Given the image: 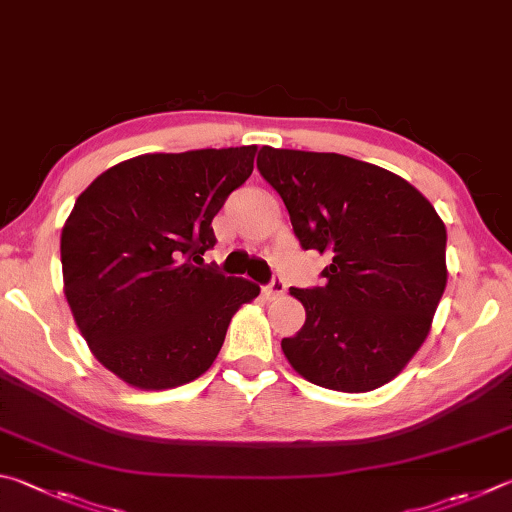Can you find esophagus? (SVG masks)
Listing matches in <instances>:
<instances>
[{
    "mask_svg": "<svg viewBox=\"0 0 512 512\" xmlns=\"http://www.w3.org/2000/svg\"><path fill=\"white\" fill-rule=\"evenodd\" d=\"M283 294H285V281L283 279H274L270 285H267V288H263V297L267 301L279 299V297H283Z\"/></svg>",
    "mask_w": 512,
    "mask_h": 512,
    "instance_id": "esophagus-1",
    "label": "esophagus"
}]
</instances>
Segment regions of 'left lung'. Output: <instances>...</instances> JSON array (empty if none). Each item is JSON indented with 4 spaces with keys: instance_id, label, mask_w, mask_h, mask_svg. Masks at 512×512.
Returning a JSON list of instances; mask_svg holds the SVG:
<instances>
[{
    "instance_id": "left-lung-1",
    "label": "left lung",
    "mask_w": 512,
    "mask_h": 512,
    "mask_svg": "<svg viewBox=\"0 0 512 512\" xmlns=\"http://www.w3.org/2000/svg\"><path fill=\"white\" fill-rule=\"evenodd\" d=\"M303 249L328 254L324 288H290L306 324L281 342L303 380L366 393L391 382L432 330L447 285V231L432 202L387 168L335 152H258Z\"/></svg>"
}]
</instances>
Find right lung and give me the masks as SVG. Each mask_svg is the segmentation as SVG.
Here are the masks:
<instances>
[{
  "label": "right lung",
  "instance_id": "right-lung-1",
  "mask_svg": "<svg viewBox=\"0 0 512 512\" xmlns=\"http://www.w3.org/2000/svg\"><path fill=\"white\" fill-rule=\"evenodd\" d=\"M256 146L148 152L89 184L60 236L62 290L89 351L132 389L211 369L258 285L204 265L211 220L254 170Z\"/></svg>",
  "mask_w": 512,
  "mask_h": 512
}]
</instances>
